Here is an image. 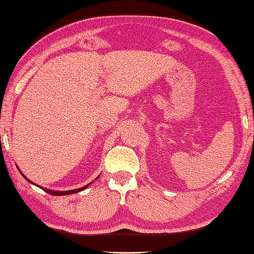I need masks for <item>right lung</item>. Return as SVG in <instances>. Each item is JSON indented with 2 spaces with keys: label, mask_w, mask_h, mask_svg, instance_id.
Returning a JSON list of instances; mask_svg holds the SVG:
<instances>
[{
  "label": "right lung",
  "mask_w": 254,
  "mask_h": 254,
  "mask_svg": "<svg viewBox=\"0 0 254 254\" xmlns=\"http://www.w3.org/2000/svg\"><path fill=\"white\" fill-rule=\"evenodd\" d=\"M18 170H19V167H18ZM19 172L21 173V171H20V170H19ZM21 175H22L23 178H25L27 181H28V182L33 183V182H31V181L28 180V179L26 178V176L22 174V173H21ZM33 184H35V183H33ZM35 185H36V184H35ZM88 185H89V184H88ZM88 185H86V187H83V188H80V189H75V190H71V191H53V190H50V189H45V188L39 187V185H37V187H38V188H40V189H43L44 191L47 192V193H50V194H52V195H66V194H72V193H76V192L82 191V190H84V189H86V188L88 187Z\"/></svg>",
  "instance_id": "right-lung-1"
}]
</instances>
